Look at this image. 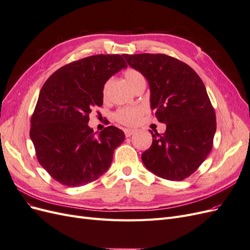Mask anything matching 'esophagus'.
I'll return each mask as SVG.
<instances>
[{"instance_id": "1", "label": "esophagus", "mask_w": 250, "mask_h": 250, "mask_svg": "<svg viewBox=\"0 0 250 250\" xmlns=\"http://www.w3.org/2000/svg\"><path fill=\"white\" fill-rule=\"evenodd\" d=\"M124 133H125V137L126 138H129V137H131L132 134L135 133V130L134 129H130V128H125Z\"/></svg>"}]
</instances>
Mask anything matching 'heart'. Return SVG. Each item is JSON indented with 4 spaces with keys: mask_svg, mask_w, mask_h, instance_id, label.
Here are the masks:
<instances>
[{
    "mask_svg": "<svg viewBox=\"0 0 250 250\" xmlns=\"http://www.w3.org/2000/svg\"><path fill=\"white\" fill-rule=\"evenodd\" d=\"M124 77L132 89H134L135 86H138L140 83L145 82L143 74L135 69H128L124 73ZM109 84L110 79L105 82L102 87V96L104 99L107 98ZM144 112H145V108L143 106H124L118 108L113 112V119L120 124L134 125L139 122Z\"/></svg>",
    "mask_w": 250,
    "mask_h": 250,
    "instance_id": "obj_1",
    "label": "heart"
}]
</instances>
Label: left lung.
I'll use <instances>...</instances> for the list:
<instances>
[{"label": "left lung", "mask_w": 250, "mask_h": 250, "mask_svg": "<svg viewBox=\"0 0 250 250\" xmlns=\"http://www.w3.org/2000/svg\"><path fill=\"white\" fill-rule=\"evenodd\" d=\"M149 82L151 108L167 125L152 134L142 154L146 168L168 180H184L199 168L213 147L216 113L201 78L190 65L166 54H124Z\"/></svg>", "instance_id": "obj_1"}]
</instances>
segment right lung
<instances>
[{"mask_svg":"<svg viewBox=\"0 0 250 250\" xmlns=\"http://www.w3.org/2000/svg\"><path fill=\"white\" fill-rule=\"evenodd\" d=\"M127 64L121 55L98 54L67 63L44 82L31 117V138L37 161L53 179L67 187L99 178L125 140L115 126L96 137L89 113L102 106V87Z\"/></svg>","mask_w":250,"mask_h":250,"instance_id":"obj_1","label":"right lung"}]
</instances>
